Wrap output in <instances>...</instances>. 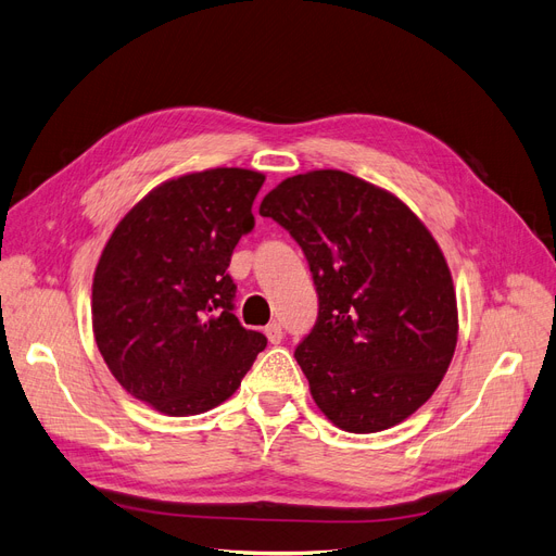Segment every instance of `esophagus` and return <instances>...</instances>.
<instances>
[{
    "instance_id": "34e87169",
    "label": "esophagus",
    "mask_w": 556,
    "mask_h": 556,
    "mask_svg": "<svg viewBox=\"0 0 556 556\" xmlns=\"http://www.w3.org/2000/svg\"><path fill=\"white\" fill-rule=\"evenodd\" d=\"M265 337H267V341L270 343H281V339H283V330H281V325L279 323H270L265 327Z\"/></svg>"
}]
</instances>
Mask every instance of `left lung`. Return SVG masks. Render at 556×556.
Segmentation results:
<instances>
[{
	"mask_svg": "<svg viewBox=\"0 0 556 556\" xmlns=\"http://www.w3.org/2000/svg\"><path fill=\"white\" fill-rule=\"evenodd\" d=\"M258 213L309 261L318 318L295 359L320 413L348 433H378L417 413L458 343L454 279L424 222L339 169L281 180Z\"/></svg>",
	"mask_w": 556,
	"mask_h": 556,
	"instance_id": "8db88e82",
	"label": "left lung"
}]
</instances>
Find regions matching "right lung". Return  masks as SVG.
Segmentation results:
<instances>
[{
    "label": "right lung",
    "mask_w": 556,
    "mask_h": 556,
    "mask_svg": "<svg viewBox=\"0 0 556 556\" xmlns=\"http://www.w3.org/2000/svg\"><path fill=\"white\" fill-rule=\"evenodd\" d=\"M265 176L240 167L157 185L112 231L93 275L98 351L116 382L169 417L208 413L240 387L267 339L233 316L226 273L254 229Z\"/></svg>",
    "instance_id": "obj_1"
}]
</instances>
